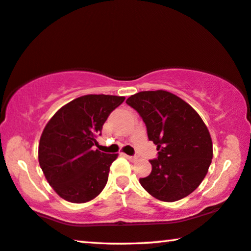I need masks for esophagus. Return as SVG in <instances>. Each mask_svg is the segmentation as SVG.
<instances>
[{"mask_svg": "<svg viewBox=\"0 0 251 251\" xmlns=\"http://www.w3.org/2000/svg\"><path fill=\"white\" fill-rule=\"evenodd\" d=\"M123 156H125V157H126L129 159V161H131V162L137 161V156H129V155H126V154H123Z\"/></svg>", "mask_w": 251, "mask_h": 251, "instance_id": "1", "label": "esophagus"}]
</instances>
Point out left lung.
Returning a JSON list of instances; mask_svg holds the SVG:
<instances>
[{
	"label": "left lung",
	"mask_w": 251,
	"mask_h": 251,
	"mask_svg": "<svg viewBox=\"0 0 251 251\" xmlns=\"http://www.w3.org/2000/svg\"><path fill=\"white\" fill-rule=\"evenodd\" d=\"M133 107L147 126L158 157L150 161L151 173L139 182L162 201H180L198 188L213 158L210 133L199 114L168 90H147L131 95Z\"/></svg>",
	"instance_id": "1"
}]
</instances>
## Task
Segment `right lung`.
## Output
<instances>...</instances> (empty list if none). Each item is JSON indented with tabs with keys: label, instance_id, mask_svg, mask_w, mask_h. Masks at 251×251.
Masks as SVG:
<instances>
[{
	"label": "right lung",
	"instance_id": "right-lung-1",
	"mask_svg": "<svg viewBox=\"0 0 251 251\" xmlns=\"http://www.w3.org/2000/svg\"><path fill=\"white\" fill-rule=\"evenodd\" d=\"M126 97L85 95L60 108L43 130L38 162L47 182L64 201L82 204L99 196L118 154L99 150L97 137L114 108Z\"/></svg>",
	"mask_w": 251,
	"mask_h": 251
}]
</instances>
